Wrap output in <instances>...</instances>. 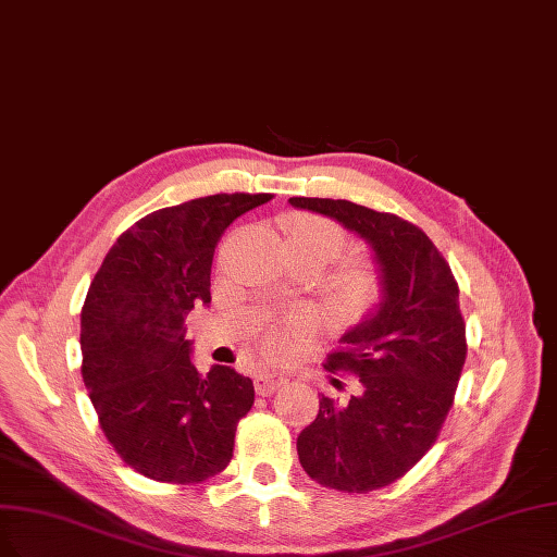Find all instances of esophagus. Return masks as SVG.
<instances>
[{
	"instance_id": "esophagus-1",
	"label": "esophagus",
	"mask_w": 557,
	"mask_h": 557,
	"mask_svg": "<svg viewBox=\"0 0 557 557\" xmlns=\"http://www.w3.org/2000/svg\"><path fill=\"white\" fill-rule=\"evenodd\" d=\"M285 384H287V380H285L283 374H278V372H262V374L256 376V393L267 397V395H272L274 391H278Z\"/></svg>"
}]
</instances>
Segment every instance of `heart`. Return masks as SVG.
Segmentation results:
<instances>
[{
  "mask_svg": "<svg viewBox=\"0 0 557 557\" xmlns=\"http://www.w3.org/2000/svg\"><path fill=\"white\" fill-rule=\"evenodd\" d=\"M287 239H290V249L313 253L322 258L324 264L336 260L345 249V233L341 226H336L329 219L308 214H297L290 219V224H287ZM341 285L345 290L359 293L366 285V274L351 267V270H347L341 276ZM287 347H290V343H287V336L283 331H272L270 336H267V349H270V354L281 356L287 351Z\"/></svg>",
  "mask_w": 557,
  "mask_h": 557,
  "instance_id": "b5f03b06",
  "label": "heart"
}]
</instances>
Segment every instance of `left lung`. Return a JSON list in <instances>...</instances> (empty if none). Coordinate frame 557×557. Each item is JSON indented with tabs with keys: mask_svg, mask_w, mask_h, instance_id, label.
Masks as SVG:
<instances>
[{
	"mask_svg": "<svg viewBox=\"0 0 557 557\" xmlns=\"http://www.w3.org/2000/svg\"><path fill=\"white\" fill-rule=\"evenodd\" d=\"M290 203L363 237L380 272V304L324 366L354 372L356 393L345 403L322 395L320 413L297 438L315 482L368 494L413 469L453 407L466 361L459 285L434 242L405 219L341 198L295 196Z\"/></svg>",
	"mask_w": 557,
	"mask_h": 557,
	"instance_id": "8db88e82",
	"label": "left lung"
}]
</instances>
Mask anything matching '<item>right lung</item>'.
<instances>
[{"instance_id":"right-lung-1","label":"right lung","mask_w":557,"mask_h":557,"mask_svg":"<svg viewBox=\"0 0 557 557\" xmlns=\"http://www.w3.org/2000/svg\"><path fill=\"white\" fill-rule=\"evenodd\" d=\"M272 194H214L162 208L104 256L82 306V376L107 441L137 473L173 484L214 478L233 459L253 382L228 366L198 374L185 338L210 304L216 242Z\"/></svg>"}]
</instances>
